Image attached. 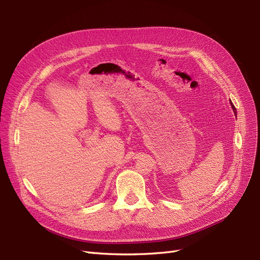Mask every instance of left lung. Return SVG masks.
<instances>
[{
	"label": "left lung",
	"instance_id": "8db88e82",
	"mask_svg": "<svg viewBox=\"0 0 260 260\" xmlns=\"http://www.w3.org/2000/svg\"><path fill=\"white\" fill-rule=\"evenodd\" d=\"M231 106H232V108H233V111H234V113H235V112H237V108H235V107H234V105H233L232 103H231Z\"/></svg>",
	"mask_w": 260,
	"mask_h": 260
}]
</instances>
